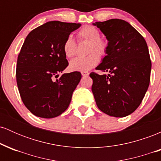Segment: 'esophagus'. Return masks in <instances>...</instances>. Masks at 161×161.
<instances>
[{"label":"esophagus","mask_w":161,"mask_h":161,"mask_svg":"<svg viewBox=\"0 0 161 161\" xmlns=\"http://www.w3.org/2000/svg\"><path fill=\"white\" fill-rule=\"evenodd\" d=\"M81 73H82V76H88V75H89V73H88V72H86V71L81 72Z\"/></svg>","instance_id":"1"}]
</instances>
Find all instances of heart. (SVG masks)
I'll return each mask as SVG.
<instances>
[{
  "instance_id": "b5f03b06",
  "label": "heart",
  "mask_w": 161,
  "mask_h": 161,
  "mask_svg": "<svg viewBox=\"0 0 161 161\" xmlns=\"http://www.w3.org/2000/svg\"><path fill=\"white\" fill-rule=\"evenodd\" d=\"M77 37L79 41L90 42L89 53H92L86 57H76L72 60L69 63V68L73 71L87 72L98 64L100 61L98 54L101 56L106 55L108 49V42L104 38H100L101 33L98 29L90 25H84L77 32ZM76 42L73 37L68 36L63 45L65 56L68 58L74 57L76 53Z\"/></svg>"
}]
</instances>
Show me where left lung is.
Masks as SVG:
<instances>
[{"label":"left lung","instance_id":"left-lung-1","mask_svg":"<svg viewBox=\"0 0 161 161\" xmlns=\"http://www.w3.org/2000/svg\"><path fill=\"white\" fill-rule=\"evenodd\" d=\"M108 41L107 55L90 73L97 108L104 114L124 117L142 103L150 83L151 61L145 38L129 23L111 19L93 23Z\"/></svg>","mask_w":161,"mask_h":161}]
</instances>
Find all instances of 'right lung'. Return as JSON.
<instances>
[{"mask_svg":"<svg viewBox=\"0 0 161 161\" xmlns=\"http://www.w3.org/2000/svg\"><path fill=\"white\" fill-rule=\"evenodd\" d=\"M80 25L47 22L25 38L18 55L16 83L23 104L35 116L56 117L69 107L82 75L75 71L57 78L69 65L63 49L64 41Z\"/></svg>","mask_w":161,"mask_h":161,"instance_id":"obj_1","label":"right lung"}]
</instances>
